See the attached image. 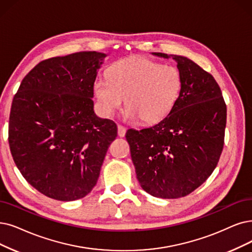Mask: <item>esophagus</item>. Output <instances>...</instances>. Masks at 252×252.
Segmentation results:
<instances>
[{
    "label": "esophagus",
    "mask_w": 252,
    "mask_h": 252,
    "mask_svg": "<svg viewBox=\"0 0 252 252\" xmlns=\"http://www.w3.org/2000/svg\"><path fill=\"white\" fill-rule=\"evenodd\" d=\"M125 133H126V128L122 125H118V135L120 137H123L125 136Z\"/></svg>",
    "instance_id": "obj_1"
}]
</instances>
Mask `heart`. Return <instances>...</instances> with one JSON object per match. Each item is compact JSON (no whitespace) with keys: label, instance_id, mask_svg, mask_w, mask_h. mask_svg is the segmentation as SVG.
<instances>
[{"label":"heart","instance_id":"b5f03b06","mask_svg":"<svg viewBox=\"0 0 252 252\" xmlns=\"http://www.w3.org/2000/svg\"><path fill=\"white\" fill-rule=\"evenodd\" d=\"M106 76L93 85L101 112L112 116L125 98L126 117L139 119L146 125L156 124L170 114L184 86L178 67L145 57L120 60L107 69Z\"/></svg>","mask_w":252,"mask_h":252}]
</instances>
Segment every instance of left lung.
I'll return each instance as SVG.
<instances>
[{"instance_id": "8db88e82", "label": "left lung", "mask_w": 252, "mask_h": 252, "mask_svg": "<svg viewBox=\"0 0 252 252\" xmlns=\"http://www.w3.org/2000/svg\"><path fill=\"white\" fill-rule=\"evenodd\" d=\"M173 57L183 74L181 97L170 114L152 127L128 129L136 178L149 194L188 195L215 169L224 145L226 105L215 78L190 59Z\"/></svg>"}]
</instances>
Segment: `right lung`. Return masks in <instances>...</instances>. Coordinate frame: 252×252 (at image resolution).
Instances as JSON below:
<instances>
[{
  "label": "right lung",
  "instance_id": "obj_1",
  "mask_svg": "<svg viewBox=\"0 0 252 252\" xmlns=\"http://www.w3.org/2000/svg\"><path fill=\"white\" fill-rule=\"evenodd\" d=\"M106 57L80 52L44 60L30 71L14 95L8 140L27 182L62 202L85 197L118 128L94 113L93 85Z\"/></svg>",
  "mask_w": 252,
  "mask_h": 252
}]
</instances>
